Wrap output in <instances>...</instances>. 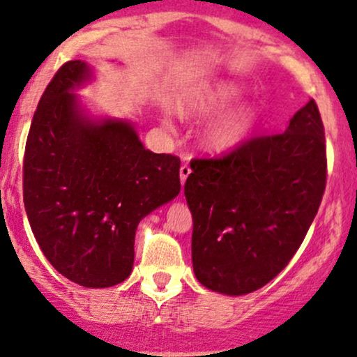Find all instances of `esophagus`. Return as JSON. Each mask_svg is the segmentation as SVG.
<instances>
[{
  "instance_id": "1",
  "label": "esophagus",
  "mask_w": 357,
  "mask_h": 357,
  "mask_svg": "<svg viewBox=\"0 0 357 357\" xmlns=\"http://www.w3.org/2000/svg\"><path fill=\"white\" fill-rule=\"evenodd\" d=\"M191 174V167L188 165H183L181 169H179V178H181V184L184 186V183H186L188 176Z\"/></svg>"
}]
</instances>
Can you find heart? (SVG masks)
<instances>
[{"label":"heart","mask_w":357,"mask_h":357,"mask_svg":"<svg viewBox=\"0 0 357 357\" xmlns=\"http://www.w3.org/2000/svg\"><path fill=\"white\" fill-rule=\"evenodd\" d=\"M241 96V89L230 79H213L196 84L179 99V112L184 117L213 116L202 129V142L208 151L227 154L245 144L257 124V109L250 102H240L225 109ZM225 110L223 111L222 109Z\"/></svg>","instance_id":"1"}]
</instances>
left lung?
I'll return each mask as SVG.
<instances>
[{
  "label": "left lung",
  "mask_w": 357,
  "mask_h": 357,
  "mask_svg": "<svg viewBox=\"0 0 357 357\" xmlns=\"http://www.w3.org/2000/svg\"><path fill=\"white\" fill-rule=\"evenodd\" d=\"M326 139L310 99L285 132L245 142L225 158L195 159L184 184L198 282L247 296L287 267L326 190Z\"/></svg>",
  "instance_id": "1"
}]
</instances>
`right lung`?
Returning <instances> with one entry per match:
<instances>
[{
	"label": "right lung",
	"mask_w": 357,
	"mask_h": 357,
	"mask_svg": "<svg viewBox=\"0 0 357 357\" xmlns=\"http://www.w3.org/2000/svg\"><path fill=\"white\" fill-rule=\"evenodd\" d=\"M96 79L87 61H67L40 99L24 149L23 199L43 255L87 289L132 272L144 216L181 190L179 161L154 154L129 119L90 114L77 90Z\"/></svg>",
	"instance_id": "obj_1"
}]
</instances>
